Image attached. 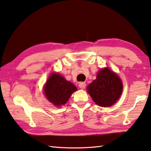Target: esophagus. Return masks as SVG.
Segmentation results:
<instances>
[{
    "label": "esophagus",
    "mask_w": 151,
    "mask_h": 151,
    "mask_svg": "<svg viewBox=\"0 0 151 151\" xmlns=\"http://www.w3.org/2000/svg\"><path fill=\"white\" fill-rule=\"evenodd\" d=\"M78 86L81 88V89H84L86 87V83L85 82H80L78 84Z\"/></svg>",
    "instance_id": "obj_1"
}]
</instances>
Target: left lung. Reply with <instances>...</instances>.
Here are the masks:
<instances>
[{"label": "left lung", "instance_id": "obj_1", "mask_svg": "<svg viewBox=\"0 0 151 151\" xmlns=\"http://www.w3.org/2000/svg\"><path fill=\"white\" fill-rule=\"evenodd\" d=\"M123 90L119 75L105 67L97 73L96 79L87 86V90L97 105L108 107L120 98Z\"/></svg>", "mask_w": 151, "mask_h": 151}]
</instances>
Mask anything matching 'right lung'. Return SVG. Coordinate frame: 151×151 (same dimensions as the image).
Returning a JSON list of instances; mask_svg holds the SVG:
<instances>
[{"instance_id": "add662e5", "label": "right lung", "mask_w": 151, "mask_h": 151, "mask_svg": "<svg viewBox=\"0 0 151 151\" xmlns=\"http://www.w3.org/2000/svg\"><path fill=\"white\" fill-rule=\"evenodd\" d=\"M77 88L58 73H52L44 86L46 99L55 107L65 104Z\"/></svg>"}]
</instances>
